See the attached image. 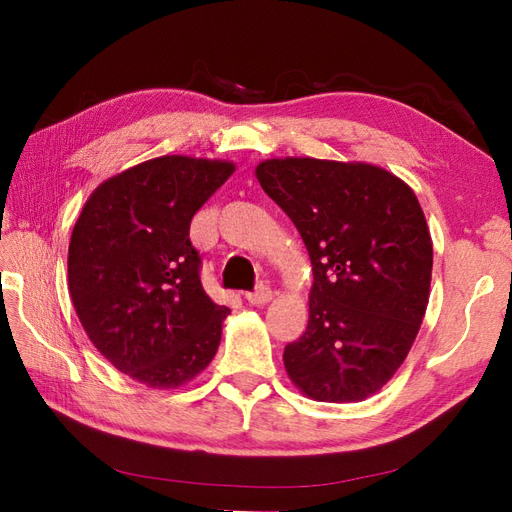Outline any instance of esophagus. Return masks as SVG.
I'll list each match as a JSON object with an SVG mask.
<instances>
[{"label":"esophagus","instance_id":"esophagus-1","mask_svg":"<svg viewBox=\"0 0 512 512\" xmlns=\"http://www.w3.org/2000/svg\"><path fill=\"white\" fill-rule=\"evenodd\" d=\"M271 297H273V290L267 284H258L256 290L245 292V299L250 301L252 305H265V303L271 301Z\"/></svg>","mask_w":512,"mask_h":512}]
</instances>
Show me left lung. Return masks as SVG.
<instances>
[{"label":"left lung","mask_w":512,"mask_h":512,"mask_svg":"<svg viewBox=\"0 0 512 512\" xmlns=\"http://www.w3.org/2000/svg\"><path fill=\"white\" fill-rule=\"evenodd\" d=\"M256 177L312 260L305 333L284 348L290 380L318 401H361L393 378L421 327L433 247L421 205L384 168L267 160Z\"/></svg>","instance_id":"left-lung-1"}]
</instances>
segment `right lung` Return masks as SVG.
<instances>
[{
  "mask_svg": "<svg viewBox=\"0 0 512 512\" xmlns=\"http://www.w3.org/2000/svg\"><path fill=\"white\" fill-rule=\"evenodd\" d=\"M232 170L183 156L143 162L104 181L72 230L68 286L85 333L153 389L190 382L220 346L230 309L200 282L190 222Z\"/></svg>",
  "mask_w": 512,
  "mask_h": 512,
  "instance_id": "add662e5",
  "label": "right lung"
}]
</instances>
